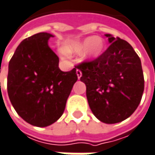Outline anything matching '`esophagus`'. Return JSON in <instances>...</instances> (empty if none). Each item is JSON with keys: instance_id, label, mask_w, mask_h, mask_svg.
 Returning a JSON list of instances; mask_svg holds the SVG:
<instances>
[{"instance_id": "34e87169", "label": "esophagus", "mask_w": 155, "mask_h": 155, "mask_svg": "<svg viewBox=\"0 0 155 155\" xmlns=\"http://www.w3.org/2000/svg\"><path fill=\"white\" fill-rule=\"evenodd\" d=\"M76 74H77L78 79H80V78H81V74H82L81 71L80 69H77V70H76Z\"/></svg>"}]
</instances>
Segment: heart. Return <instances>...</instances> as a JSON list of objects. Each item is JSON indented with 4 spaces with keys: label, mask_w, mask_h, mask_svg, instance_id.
I'll return each instance as SVG.
<instances>
[{
    "label": "heart",
    "mask_w": 155,
    "mask_h": 155,
    "mask_svg": "<svg viewBox=\"0 0 155 155\" xmlns=\"http://www.w3.org/2000/svg\"><path fill=\"white\" fill-rule=\"evenodd\" d=\"M104 48V43L101 38L91 36L86 38L83 40L76 41L68 45L64 49L61 50L63 56H68V53L81 54L83 51L84 55L87 58L98 57Z\"/></svg>",
    "instance_id": "obj_1"
}]
</instances>
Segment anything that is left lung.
Returning <instances> with one entry per match:
<instances>
[{"label": "left lung", "mask_w": 155, "mask_h": 155, "mask_svg": "<svg viewBox=\"0 0 155 155\" xmlns=\"http://www.w3.org/2000/svg\"><path fill=\"white\" fill-rule=\"evenodd\" d=\"M110 46L100 56L75 66L82 73L87 99L96 117L106 124L128 118L140 104L144 91L141 61L132 45L106 34Z\"/></svg>", "instance_id": "left-lung-1"}]
</instances>
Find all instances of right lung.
Segmentation results:
<instances>
[{
    "label": "right lung",
    "instance_id": "add662e5",
    "mask_svg": "<svg viewBox=\"0 0 155 155\" xmlns=\"http://www.w3.org/2000/svg\"><path fill=\"white\" fill-rule=\"evenodd\" d=\"M51 34L40 32L25 38L8 64L7 88L17 114L32 125L56 122L78 76L76 68L63 72L59 57L48 46Z\"/></svg>",
    "mask_w": 155,
    "mask_h": 155
}]
</instances>
